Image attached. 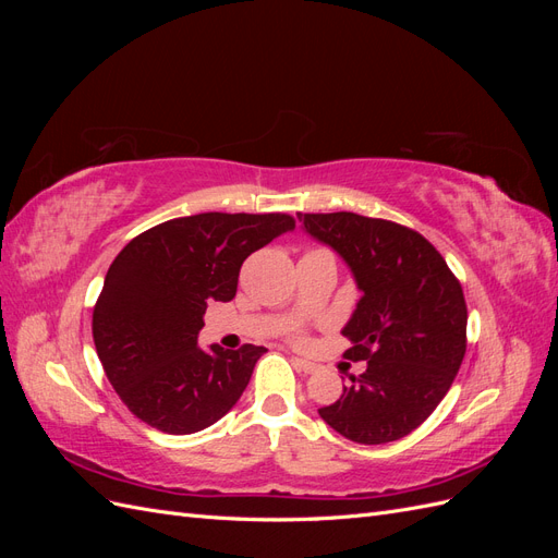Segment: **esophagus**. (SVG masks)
Returning a JSON list of instances; mask_svg holds the SVG:
<instances>
[{
    "label": "esophagus",
    "mask_w": 558,
    "mask_h": 558,
    "mask_svg": "<svg viewBox=\"0 0 558 558\" xmlns=\"http://www.w3.org/2000/svg\"><path fill=\"white\" fill-rule=\"evenodd\" d=\"M293 365L300 369V373H305V375H312L314 369H316V363L305 361V359H293Z\"/></svg>",
    "instance_id": "1"
}]
</instances>
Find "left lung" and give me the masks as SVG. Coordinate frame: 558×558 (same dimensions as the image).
I'll use <instances>...</instances> for the list:
<instances>
[{
	"instance_id": "1",
	"label": "left lung",
	"mask_w": 558,
	"mask_h": 558,
	"mask_svg": "<svg viewBox=\"0 0 558 558\" xmlns=\"http://www.w3.org/2000/svg\"><path fill=\"white\" fill-rule=\"evenodd\" d=\"M298 218L340 253L363 293L342 335L351 340L344 356L367 367L318 414L351 442H396L433 414L463 363L461 283L412 228L351 211Z\"/></svg>"
}]
</instances>
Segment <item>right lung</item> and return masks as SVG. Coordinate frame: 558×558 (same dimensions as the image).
<instances>
[{
  "label": "right lung",
  "mask_w": 558,
  "mask_h": 558,
  "mask_svg": "<svg viewBox=\"0 0 558 558\" xmlns=\"http://www.w3.org/2000/svg\"><path fill=\"white\" fill-rule=\"evenodd\" d=\"M295 228L289 214H195L137 234L111 263L93 310V340L128 410L170 435L216 424L267 351L197 347L207 302L238 293L253 251Z\"/></svg>",
  "instance_id": "obj_1"
}]
</instances>
